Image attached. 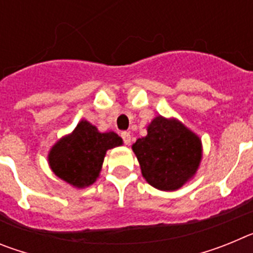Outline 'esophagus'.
<instances>
[{"instance_id": "esophagus-1", "label": "esophagus", "mask_w": 253, "mask_h": 253, "mask_svg": "<svg viewBox=\"0 0 253 253\" xmlns=\"http://www.w3.org/2000/svg\"><path fill=\"white\" fill-rule=\"evenodd\" d=\"M122 138H123V140H124L125 144H130V142H131L130 133H128V131H123Z\"/></svg>"}]
</instances>
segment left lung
<instances>
[{
    "label": "left lung",
    "instance_id": "8db88e82",
    "mask_svg": "<svg viewBox=\"0 0 253 253\" xmlns=\"http://www.w3.org/2000/svg\"><path fill=\"white\" fill-rule=\"evenodd\" d=\"M142 176L162 191L181 189L198 172L203 143L198 134L175 118L157 115L147 126L146 137L131 146Z\"/></svg>",
    "mask_w": 253,
    "mask_h": 253
}]
</instances>
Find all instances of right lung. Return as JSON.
Wrapping results in <instances>:
<instances>
[{
  "instance_id": "add662e5",
  "label": "right lung",
  "mask_w": 253,
  "mask_h": 253,
  "mask_svg": "<svg viewBox=\"0 0 253 253\" xmlns=\"http://www.w3.org/2000/svg\"><path fill=\"white\" fill-rule=\"evenodd\" d=\"M123 146L115 131L101 133L82 119L69 134L58 139L48 153V165L57 177L76 189L96 182L109 149Z\"/></svg>"
}]
</instances>
